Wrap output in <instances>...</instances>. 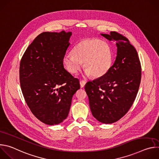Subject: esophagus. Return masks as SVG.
<instances>
[{
	"mask_svg": "<svg viewBox=\"0 0 159 159\" xmlns=\"http://www.w3.org/2000/svg\"><path fill=\"white\" fill-rule=\"evenodd\" d=\"M86 84V82L85 80H80V87H84V85H85Z\"/></svg>",
	"mask_w": 159,
	"mask_h": 159,
	"instance_id": "34e87169",
	"label": "esophagus"
}]
</instances>
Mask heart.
<instances>
[{
	"label": "heart",
	"instance_id": "1",
	"mask_svg": "<svg viewBox=\"0 0 159 159\" xmlns=\"http://www.w3.org/2000/svg\"><path fill=\"white\" fill-rule=\"evenodd\" d=\"M112 58L109 44L98 39H85L78 43L72 53H65L63 63L70 74H75L80 69L82 62L87 76L103 77L109 71Z\"/></svg>",
	"mask_w": 159,
	"mask_h": 159
}]
</instances>
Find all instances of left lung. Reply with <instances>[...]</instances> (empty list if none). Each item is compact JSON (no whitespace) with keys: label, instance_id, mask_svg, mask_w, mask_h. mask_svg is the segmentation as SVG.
<instances>
[{"label":"left lung","instance_id":"8db88e82","mask_svg":"<svg viewBox=\"0 0 159 159\" xmlns=\"http://www.w3.org/2000/svg\"><path fill=\"white\" fill-rule=\"evenodd\" d=\"M101 35L116 43V60L106 75L88 82L85 90L93 116L111 124L124 116L132 106L141 81V65L137 50L126 38L115 31Z\"/></svg>","mask_w":159,"mask_h":159}]
</instances>
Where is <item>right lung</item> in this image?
<instances>
[{"label":"right lung","mask_w":159,"mask_h":159,"mask_svg":"<svg viewBox=\"0 0 159 159\" xmlns=\"http://www.w3.org/2000/svg\"><path fill=\"white\" fill-rule=\"evenodd\" d=\"M72 32H43L22 57L19 79L22 94L33 114L41 122L58 125L70 111L79 81L63 66V58Z\"/></svg>","instance_id":"1"}]
</instances>
